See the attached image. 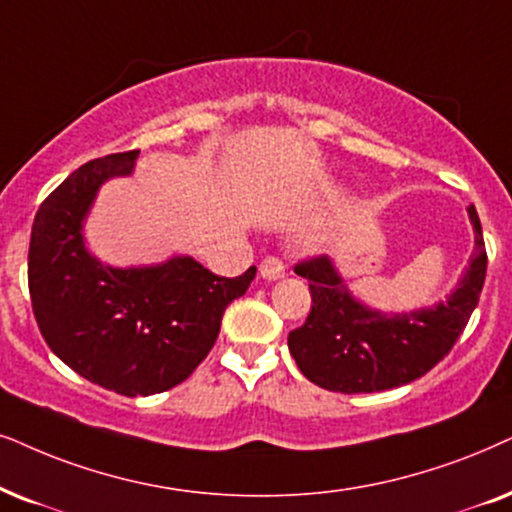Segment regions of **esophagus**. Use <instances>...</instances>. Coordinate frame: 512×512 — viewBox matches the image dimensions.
<instances>
[{
    "instance_id": "esophagus-1",
    "label": "esophagus",
    "mask_w": 512,
    "mask_h": 512,
    "mask_svg": "<svg viewBox=\"0 0 512 512\" xmlns=\"http://www.w3.org/2000/svg\"><path fill=\"white\" fill-rule=\"evenodd\" d=\"M258 272H261L263 280H280V277H284V263L280 258L268 256L263 258L261 265H258Z\"/></svg>"
}]
</instances>
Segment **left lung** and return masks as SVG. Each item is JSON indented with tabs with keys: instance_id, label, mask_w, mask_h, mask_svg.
Wrapping results in <instances>:
<instances>
[{
	"instance_id": "obj_1",
	"label": "left lung",
	"mask_w": 512,
	"mask_h": 512,
	"mask_svg": "<svg viewBox=\"0 0 512 512\" xmlns=\"http://www.w3.org/2000/svg\"><path fill=\"white\" fill-rule=\"evenodd\" d=\"M475 230L470 265L456 289L433 308L386 315L357 301L329 256L298 263L313 308L303 327L289 331V353L315 386L334 393H378L428 374L463 334L480 301L487 251L480 216L468 207Z\"/></svg>"
}]
</instances>
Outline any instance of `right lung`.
Segmentation results:
<instances>
[{"mask_svg":"<svg viewBox=\"0 0 512 512\" xmlns=\"http://www.w3.org/2000/svg\"><path fill=\"white\" fill-rule=\"evenodd\" d=\"M141 150L91 159L39 207L28 287L44 341L86 381L119 395H155L185 381L214 348L225 308L249 289L251 268L218 277L190 256L112 268L89 254L84 218L98 188L129 176Z\"/></svg>","mask_w":512,"mask_h":512,"instance_id":"add662e5","label":"right lung"}]
</instances>
